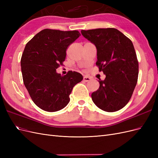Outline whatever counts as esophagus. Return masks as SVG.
Masks as SVG:
<instances>
[{"label":"esophagus","mask_w":158,"mask_h":158,"mask_svg":"<svg viewBox=\"0 0 158 158\" xmlns=\"http://www.w3.org/2000/svg\"><path fill=\"white\" fill-rule=\"evenodd\" d=\"M83 80H84V81H85V82H89V81H90L91 78L89 77V76H84Z\"/></svg>","instance_id":"esophagus-1"}]
</instances>
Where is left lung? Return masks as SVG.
<instances>
[{
	"label": "left lung",
	"instance_id": "left-lung-1",
	"mask_svg": "<svg viewBox=\"0 0 158 158\" xmlns=\"http://www.w3.org/2000/svg\"><path fill=\"white\" fill-rule=\"evenodd\" d=\"M82 35L96 47V65L106 77L92 94L95 106L114 112L131 99L137 83L138 62L130 39L115 28L82 30Z\"/></svg>",
	"mask_w": 158,
	"mask_h": 158
}]
</instances>
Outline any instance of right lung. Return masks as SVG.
Wrapping results in <instances>:
<instances>
[{
    "mask_svg": "<svg viewBox=\"0 0 158 158\" xmlns=\"http://www.w3.org/2000/svg\"><path fill=\"white\" fill-rule=\"evenodd\" d=\"M78 31L45 29L26 44L21 58L23 84L32 101L48 112L65 107L74 85L83 76L74 71L64 76L56 69L63 64L68 47L80 37Z\"/></svg>",
    "mask_w": 158,
    "mask_h": 158,
    "instance_id": "right-lung-1",
    "label": "right lung"
}]
</instances>
